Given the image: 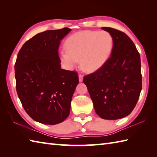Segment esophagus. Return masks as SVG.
<instances>
[{
  "label": "esophagus",
  "mask_w": 157,
  "mask_h": 157,
  "mask_svg": "<svg viewBox=\"0 0 157 157\" xmlns=\"http://www.w3.org/2000/svg\"><path fill=\"white\" fill-rule=\"evenodd\" d=\"M83 79H84V76H83L82 74H80V73H79V81L80 82H82L83 81Z\"/></svg>",
  "instance_id": "1"
}]
</instances>
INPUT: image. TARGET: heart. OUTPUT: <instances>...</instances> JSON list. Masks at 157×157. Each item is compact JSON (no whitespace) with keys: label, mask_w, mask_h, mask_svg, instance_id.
<instances>
[{"label":"heart","mask_w":157,"mask_h":157,"mask_svg":"<svg viewBox=\"0 0 157 157\" xmlns=\"http://www.w3.org/2000/svg\"><path fill=\"white\" fill-rule=\"evenodd\" d=\"M66 49L60 53L61 61L73 68L80 59L83 69L94 71L101 67L111 55L113 38L106 31H84L70 36Z\"/></svg>","instance_id":"obj_1"}]
</instances>
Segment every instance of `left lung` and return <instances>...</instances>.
Returning a JSON list of instances; mask_svg holds the SVG:
<instances>
[{
	"mask_svg": "<svg viewBox=\"0 0 157 157\" xmlns=\"http://www.w3.org/2000/svg\"><path fill=\"white\" fill-rule=\"evenodd\" d=\"M113 38V49L106 62L84 78L99 117L115 120L129 115L142 90L140 56L134 42L124 32L103 27Z\"/></svg>",
	"mask_w": 157,
	"mask_h": 157,
	"instance_id": "obj_1",
	"label": "left lung"
}]
</instances>
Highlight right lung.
Instances as JSON below:
<instances>
[{
  "label": "right lung",
  "mask_w": 157,
  "mask_h": 157,
  "mask_svg": "<svg viewBox=\"0 0 157 157\" xmlns=\"http://www.w3.org/2000/svg\"><path fill=\"white\" fill-rule=\"evenodd\" d=\"M68 28L46 30L28 40L15 64L16 90L23 109L36 121L55 125L69 115L78 73L61 68L58 51Z\"/></svg>",
  "instance_id": "add662e5"
}]
</instances>
